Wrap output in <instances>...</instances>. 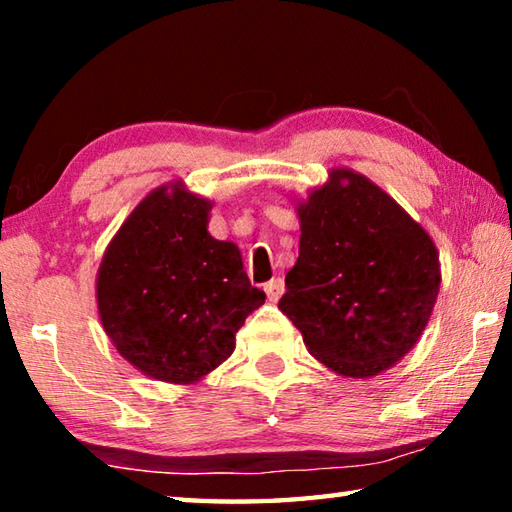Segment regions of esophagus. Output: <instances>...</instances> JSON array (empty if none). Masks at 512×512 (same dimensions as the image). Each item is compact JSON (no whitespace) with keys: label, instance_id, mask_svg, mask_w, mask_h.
<instances>
[{"label":"esophagus","instance_id":"34e87169","mask_svg":"<svg viewBox=\"0 0 512 512\" xmlns=\"http://www.w3.org/2000/svg\"><path fill=\"white\" fill-rule=\"evenodd\" d=\"M264 291H266L268 300L277 302V300L282 298V293H284V280H282V277H273L271 282L264 284Z\"/></svg>","mask_w":512,"mask_h":512}]
</instances>
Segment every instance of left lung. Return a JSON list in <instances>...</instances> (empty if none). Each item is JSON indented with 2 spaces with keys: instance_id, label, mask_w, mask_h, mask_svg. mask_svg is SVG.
<instances>
[{
  "instance_id": "1",
  "label": "left lung",
  "mask_w": 512,
  "mask_h": 512,
  "mask_svg": "<svg viewBox=\"0 0 512 512\" xmlns=\"http://www.w3.org/2000/svg\"><path fill=\"white\" fill-rule=\"evenodd\" d=\"M298 262L280 309L336 375L370 379L409 354L440 291L429 232L363 173L334 167L296 201Z\"/></svg>"
}]
</instances>
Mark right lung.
<instances>
[{
	"instance_id": "obj_1",
	"label": "right lung",
	"mask_w": 512,
	"mask_h": 512,
	"mask_svg": "<svg viewBox=\"0 0 512 512\" xmlns=\"http://www.w3.org/2000/svg\"><path fill=\"white\" fill-rule=\"evenodd\" d=\"M212 201L171 180L146 194L110 239L97 271L103 332L142 375L196 384L235 352L264 305L241 250L207 232Z\"/></svg>"
}]
</instances>
